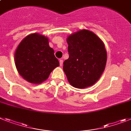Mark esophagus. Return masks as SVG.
Returning a JSON list of instances; mask_svg holds the SVG:
<instances>
[{
  "label": "esophagus",
  "instance_id": "obj_1",
  "mask_svg": "<svg viewBox=\"0 0 131 131\" xmlns=\"http://www.w3.org/2000/svg\"><path fill=\"white\" fill-rule=\"evenodd\" d=\"M59 63H60V66H62V64H63V60H62V59H60V60H59Z\"/></svg>",
  "mask_w": 131,
  "mask_h": 131
}]
</instances>
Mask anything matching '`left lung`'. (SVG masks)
Here are the masks:
<instances>
[{"label":"left lung","instance_id":"left-lung-1","mask_svg":"<svg viewBox=\"0 0 131 131\" xmlns=\"http://www.w3.org/2000/svg\"><path fill=\"white\" fill-rule=\"evenodd\" d=\"M67 43L69 57L64 61L63 70L68 81L79 89L92 86L105 70V45L95 34L87 30L70 35Z\"/></svg>","mask_w":131,"mask_h":131}]
</instances>
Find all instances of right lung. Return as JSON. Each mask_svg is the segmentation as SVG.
Here are the masks:
<instances>
[{"mask_svg":"<svg viewBox=\"0 0 131 131\" xmlns=\"http://www.w3.org/2000/svg\"><path fill=\"white\" fill-rule=\"evenodd\" d=\"M15 60L19 74L35 84L47 80L52 70L59 66L48 38L37 33L28 35L22 40L15 52Z\"/></svg>","mask_w":131,"mask_h":131,"instance_id":"obj_1","label":"right lung"}]
</instances>
